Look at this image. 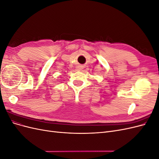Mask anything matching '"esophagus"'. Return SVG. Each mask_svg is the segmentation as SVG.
Segmentation results:
<instances>
[{
	"label": "esophagus",
	"mask_w": 159,
	"mask_h": 159,
	"mask_svg": "<svg viewBox=\"0 0 159 159\" xmlns=\"http://www.w3.org/2000/svg\"><path fill=\"white\" fill-rule=\"evenodd\" d=\"M83 69H84V66H78L76 67V70H78V71H81Z\"/></svg>",
	"instance_id": "obj_1"
}]
</instances>
